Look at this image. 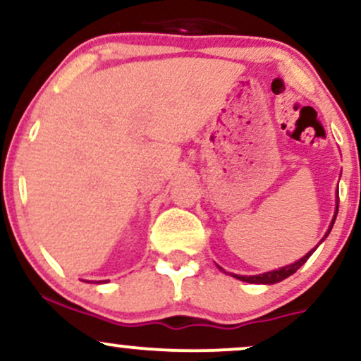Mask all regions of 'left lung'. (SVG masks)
Masks as SVG:
<instances>
[{
    "label": "left lung",
    "mask_w": 361,
    "mask_h": 361,
    "mask_svg": "<svg viewBox=\"0 0 361 361\" xmlns=\"http://www.w3.org/2000/svg\"><path fill=\"white\" fill-rule=\"evenodd\" d=\"M338 202H339V198H338ZM336 209H338V205H336ZM336 215H338V210H336V212H334L333 222H331V226H329V229H327L326 235L331 233V229H333V224H334V221H336ZM316 247H317V246H316ZM316 247H314L312 251H309L307 255L304 256V258H300L299 261H295V263H293V264H288V267L280 268V270H273V271L263 273V275H251V276H247V275H244V276H243V275H234V273H231V275H233L234 279H238V280L247 281V283H264V285L279 283V281L285 280V279H287V276L293 275V273H295L297 270H299V268L302 267V264H304L305 261H307V259L310 258V255H312V252L316 251ZM219 268H221V267H219ZM221 270H222V268H221Z\"/></svg>",
    "instance_id": "obj_1"
}]
</instances>
